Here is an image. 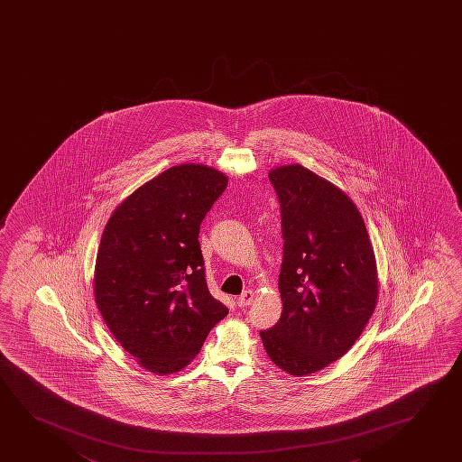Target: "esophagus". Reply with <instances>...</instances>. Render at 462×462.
Segmentation results:
<instances>
[{
  "label": "esophagus",
  "mask_w": 462,
  "mask_h": 462,
  "mask_svg": "<svg viewBox=\"0 0 462 462\" xmlns=\"http://www.w3.org/2000/svg\"><path fill=\"white\" fill-rule=\"evenodd\" d=\"M254 300V292L253 291H245L243 294L236 299V305L240 308L248 307Z\"/></svg>",
  "instance_id": "esophagus-1"
}]
</instances>
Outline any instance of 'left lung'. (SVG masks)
I'll use <instances>...</instances> for the list:
<instances>
[{"label":"left lung","instance_id":"8db88e82","mask_svg":"<svg viewBox=\"0 0 462 462\" xmlns=\"http://www.w3.org/2000/svg\"><path fill=\"white\" fill-rule=\"evenodd\" d=\"M282 209L280 321L261 330L268 357L297 376L346 355L374 313L378 278L359 209L299 163L268 174Z\"/></svg>","mask_w":462,"mask_h":462}]
</instances>
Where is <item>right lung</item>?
Returning a JSON list of instances; mask_svg holds the SVG:
<instances>
[{
    "label": "right lung",
    "mask_w": 462,
    "mask_h": 462,
    "mask_svg": "<svg viewBox=\"0 0 462 462\" xmlns=\"http://www.w3.org/2000/svg\"><path fill=\"white\" fill-rule=\"evenodd\" d=\"M227 182L207 165L168 168L122 201L101 235L97 307L122 348L152 374L186 367L228 315L208 291L199 243Z\"/></svg>",
    "instance_id": "add662e5"
}]
</instances>
